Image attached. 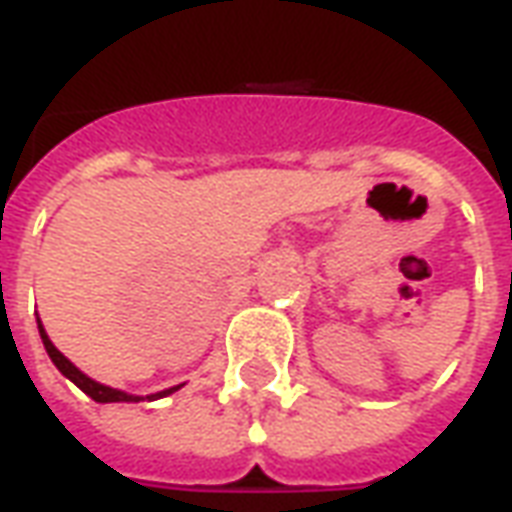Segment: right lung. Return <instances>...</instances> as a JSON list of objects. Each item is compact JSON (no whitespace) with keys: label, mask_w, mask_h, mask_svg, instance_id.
Masks as SVG:
<instances>
[{"label":"right lung","mask_w":512,"mask_h":512,"mask_svg":"<svg viewBox=\"0 0 512 512\" xmlns=\"http://www.w3.org/2000/svg\"><path fill=\"white\" fill-rule=\"evenodd\" d=\"M38 329H40V340H43V345H46V351H49L51 356V362L57 365V370H60L62 376H68L73 381V384L79 386L82 389L84 395H90L95 400V403H136V400H142V397H136V395H128V392H120V389H112V386H104V384H98V381H93V378H87L79 370L76 365H71L65 356L54 348V343L49 340V334H46V329L40 326L38 321ZM175 389H180V386H172V389H164V392H156V395H150L147 400H158V397H164V395H172Z\"/></svg>","instance_id":"1"}]
</instances>
